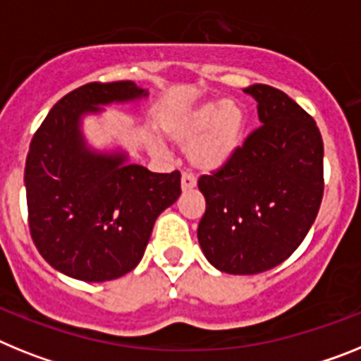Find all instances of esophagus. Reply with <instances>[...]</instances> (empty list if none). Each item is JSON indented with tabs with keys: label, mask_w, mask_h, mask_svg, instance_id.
I'll list each match as a JSON object with an SVG mask.
<instances>
[{
	"label": "esophagus",
	"mask_w": 361,
	"mask_h": 361,
	"mask_svg": "<svg viewBox=\"0 0 361 361\" xmlns=\"http://www.w3.org/2000/svg\"><path fill=\"white\" fill-rule=\"evenodd\" d=\"M192 189H196V178H194L192 174L183 172V174H181V190H183V192H189V190Z\"/></svg>",
	"instance_id": "1"
}]
</instances>
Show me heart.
Segmentation results:
<instances>
[{
	"label": "heart",
	"instance_id": "obj_1",
	"mask_svg": "<svg viewBox=\"0 0 361 361\" xmlns=\"http://www.w3.org/2000/svg\"><path fill=\"white\" fill-rule=\"evenodd\" d=\"M245 114L233 102H203L190 106L165 123L171 142L187 147V159L194 169L214 172L227 167L245 143ZM163 152V145L154 143Z\"/></svg>",
	"mask_w": 361,
	"mask_h": 361
}]
</instances>
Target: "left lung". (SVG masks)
Wrapping results in <instances>:
<instances>
[{
  "instance_id": "8db88e82",
  "label": "left lung",
  "mask_w": 361,
  "mask_h": 361,
  "mask_svg": "<svg viewBox=\"0 0 361 361\" xmlns=\"http://www.w3.org/2000/svg\"><path fill=\"white\" fill-rule=\"evenodd\" d=\"M258 103L262 127L240 154L200 178L207 209L198 241L212 267L258 274L280 265L314 224L324 196V142L316 121L269 85L243 89Z\"/></svg>"
}]
</instances>
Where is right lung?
Returning <instances> with one entry per match:
<instances>
[{
  "mask_svg": "<svg viewBox=\"0 0 361 361\" xmlns=\"http://www.w3.org/2000/svg\"><path fill=\"white\" fill-rule=\"evenodd\" d=\"M147 98L134 81L89 83L59 99L34 134L25 163L30 234L65 276L109 281L133 271L158 216L180 198V172H150L120 145L96 149L83 130L105 106Z\"/></svg>",
  "mask_w": 361,
  "mask_h": 361,
  "instance_id": "obj_1",
  "label": "right lung"
}]
</instances>
